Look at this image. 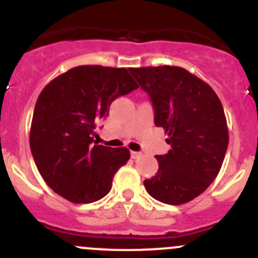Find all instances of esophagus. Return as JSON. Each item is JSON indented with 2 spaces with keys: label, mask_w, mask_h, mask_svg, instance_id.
I'll return each mask as SVG.
<instances>
[{
  "label": "esophagus",
  "mask_w": 258,
  "mask_h": 258,
  "mask_svg": "<svg viewBox=\"0 0 258 258\" xmlns=\"http://www.w3.org/2000/svg\"><path fill=\"white\" fill-rule=\"evenodd\" d=\"M142 154L141 152H137V151H131V157L132 159H139V157H141Z\"/></svg>",
  "instance_id": "esophagus-1"
}]
</instances>
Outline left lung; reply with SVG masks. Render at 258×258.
I'll list each match as a JSON object with an SVG mask.
<instances>
[{
    "label": "left lung",
    "mask_w": 258,
    "mask_h": 258,
    "mask_svg": "<svg viewBox=\"0 0 258 258\" xmlns=\"http://www.w3.org/2000/svg\"><path fill=\"white\" fill-rule=\"evenodd\" d=\"M150 96L155 124L171 146L157 155L159 170L144 181L152 198L180 206L192 201L213 182L228 147L223 106L209 84L180 67L130 68Z\"/></svg>",
    "instance_id": "obj_1"
}]
</instances>
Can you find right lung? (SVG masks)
Listing matches in <instances>:
<instances>
[{
	"mask_svg": "<svg viewBox=\"0 0 258 258\" xmlns=\"http://www.w3.org/2000/svg\"><path fill=\"white\" fill-rule=\"evenodd\" d=\"M137 88L126 68L82 66L42 89L32 116L30 149L42 179L56 194L77 204L108 194L130 150L94 145V128L117 97Z\"/></svg>",
	"mask_w": 258,
	"mask_h": 258,
	"instance_id": "add662e5",
	"label": "right lung"
}]
</instances>
